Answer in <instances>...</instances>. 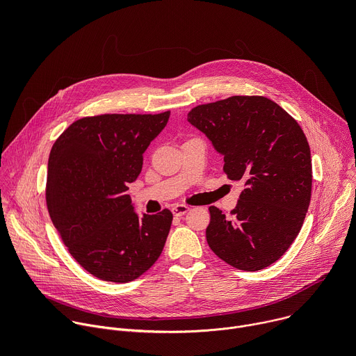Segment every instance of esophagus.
Returning a JSON list of instances; mask_svg holds the SVG:
<instances>
[{
  "label": "esophagus",
  "instance_id": "34e87169",
  "mask_svg": "<svg viewBox=\"0 0 356 356\" xmlns=\"http://www.w3.org/2000/svg\"><path fill=\"white\" fill-rule=\"evenodd\" d=\"M188 210H190V209H188V206H186V204H176V206H173L172 213H173L176 217H181V216H184Z\"/></svg>",
  "mask_w": 356,
  "mask_h": 356
}]
</instances>
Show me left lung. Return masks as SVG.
<instances>
[{"instance_id": "8db88e82", "label": "left lung", "mask_w": 356, "mask_h": 356, "mask_svg": "<svg viewBox=\"0 0 356 356\" xmlns=\"http://www.w3.org/2000/svg\"><path fill=\"white\" fill-rule=\"evenodd\" d=\"M187 120L224 156L228 179L243 183L231 217L209 209V246L236 269L268 268L290 248L310 206L313 172L306 135L291 115L262 95L201 104Z\"/></svg>"}]
</instances>
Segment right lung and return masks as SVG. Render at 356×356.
<instances>
[{"label":"right lung","mask_w":356,"mask_h":356,"mask_svg":"<svg viewBox=\"0 0 356 356\" xmlns=\"http://www.w3.org/2000/svg\"><path fill=\"white\" fill-rule=\"evenodd\" d=\"M169 117L170 111L84 117L50 150L49 216L76 262L101 280L132 282L163 250L173 214L165 209L138 217L127 191Z\"/></svg>","instance_id":"add662e5"}]
</instances>
